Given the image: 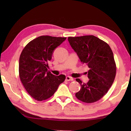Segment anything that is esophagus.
Here are the masks:
<instances>
[{"label":"esophagus","instance_id":"obj_1","mask_svg":"<svg viewBox=\"0 0 131 131\" xmlns=\"http://www.w3.org/2000/svg\"><path fill=\"white\" fill-rule=\"evenodd\" d=\"M73 80H74V79L73 78H71L69 76H67L66 77V80L68 82V81H73Z\"/></svg>","mask_w":131,"mask_h":131}]
</instances>
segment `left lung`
Here are the masks:
<instances>
[{"label":"left lung","instance_id":"obj_1","mask_svg":"<svg viewBox=\"0 0 131 131\" xmlns=\"http://www.w3.org/2000/svg\"><path fill=\"white\" fill-rule=\"evenodd\" d=\"M68 41L80 61L90 70L87 83L76 79L81 85L77 98L85 103H93L107 93L116 75V64L108 44L94 35L69 37Z\"/></svg>","mask_w":131,"mask_h":131}]
</instances>
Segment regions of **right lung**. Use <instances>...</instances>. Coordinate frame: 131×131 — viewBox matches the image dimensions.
Listing matches in <instances>:
<instances>
[{
	"label": "right lung",
	"mask_w": 131,
	"mask_h": 131,
	"mask_svg": "<svg viewBox=\"0 0 131 131\" xmlns=\"http://www.w3.org/2000/svg\"><path fill=\"white\" fill-rule=\"evenodd\" d=\"M66 39L40 36L30 41L21 52L19 78L27 93L35 100L41 101L50 98L66 78L63 74L54 75L47 69L54 49Z\"/></svg>",
	"instance_id": "1"
}]
</instances>
